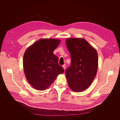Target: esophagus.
<instances>
[{
  "mask_svg": "<svg viewBox=\"0 0 120 120\" xmlns=\"http://www.w3.org/2000/svg\"><path fill=\"white\" fill-rule=\"evenodd\" d=\"M63 67L64 70H65V69H66V64H64L63 65Z\"/></svg>",
  "mask_w": 120,
  "mask_h": 120,
  "instance_id": "obj_1",
  "label": "esophagus"
}]
</instances>
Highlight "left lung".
Returning a JSON list of instances; mask_svg holds the SVG:
<instances>
[{"label":"left lung","mask_w":120,"mask_h":120,"mask_svg":"<svg viewBox=\"0 0 120 120\" xmlns=\"http://www.w3.org/2000/svg\"><path fill=\"white\" fill-rule=\"evenodd\" d=\"M71 63L66 71L68 85L74 92H82L91 85L98 67L97 50L85 39L68 38L66 41Z\"/></svg>","instance_id":"obj_1"}]
</instances>
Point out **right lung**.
<instances>
[{
    "instance_id": "add662e5",
    "label": "right lung",
    "mask_w": 120,
    "mask_h": 120,
    "mask_svg": "<svg viewBox=\"0 0 120 120\" xmlns=\"http://www.w3.org/2000/svg\"><path fill=\"white\" fill-rule=\"evenodd\" d=\"M60 42L59 39H41L25 51L23 69L28 82L35 89L46 90L64 69L58 63L59 58L53 53Z\"/></svg>"
}]
</instances>
